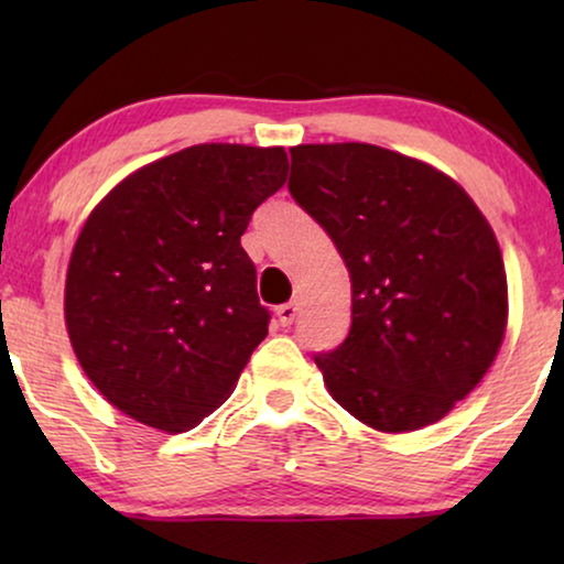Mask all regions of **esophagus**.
<instances>
[{
	"instance_id": "obj_1",
	"label": "esophagus",
	"mask_w": 564,
	"mask_h": 564,
	"mask_svg": "<svg viewBox=\"0 0 564 564\" xmlns=\"http://www.w3.org/2000/svg\"><path fill=\"white\" fill-rule=\"evenodd\" d=\"M276 318H280L282 328H290L297 318V303H284L276 307Z\"/></svg>"
}]
</instances>
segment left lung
Returning <instances> with one entry per match:
<instances>
[{
  "mask_svg": "<svg viewBox=\"0 0 564 564\" xmlns=\"http://www.w3.org/2000/svg\"><path fill=\"white\" fill-rule=\"evenodd\" d=\"M290 195L351 276V328L315 354L354 419L388 434L431 426L503 344L508 284L490 223L452 176L369 143L290 149Z\"/></svg>",
  "mask_w": 564,
  "mask_h": 564,
  "instance_id": "8db88e82",
  "label": "left lung"
}]
</instances>
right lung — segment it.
Listing matches in <instances>:
<instances>
[{
    "instance_id": "obj_1",
    "label": "right lung",
    "mask_w": 564,
    "mask_h": 564,
    "mask_svg": "<svg viewBox=\"0 0 564 564\" xmlns=\"http://www.w3.org/2000/svg\"><path fill=\"white\" fill-rule=\"evenodd\" d=\"M284 180L280 145L203 143L138 169L91 210L64 313L76 359L118 411L182 434L234 392L269 330L241 236Z\"/></svg>"
}]
</instances>
